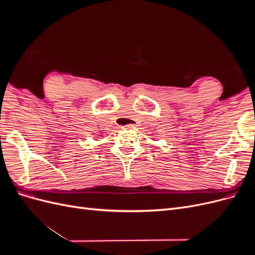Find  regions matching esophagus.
<instances>
[{"label": "esophagus", "instance_id": "34e87169", "mask_svg": "<svg viewBox=\"0 0 255 255\" xmlns=\"http://www.w3.org/2000/svg\"><path fill=\"white\" fill-rule=\"evenodd\" d=\"M136 126H137L136 123H135V122H133V123H129V125H128L127 127H128V128H135Z\"/></svg>", "mask_w": 255, "mask_h": 255}]
</instances>
